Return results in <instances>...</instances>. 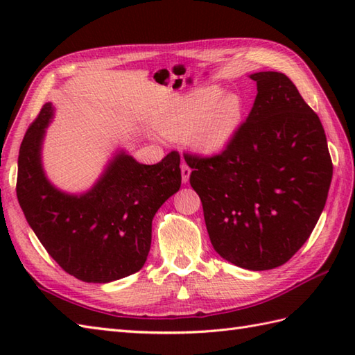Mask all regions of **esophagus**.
<instances>
[{"mask_svg": "<svg viewBox=\"0 0 355 355\" xmlns=\"http://www.w3.org/2000/svg\"><path fill=\"white\" fill-rule=\"evenodd\" d=\"M189 177H191V168L186 163H182V180H183V183L189 182Z\"/></svg>", "mask_w": 355, "mask_h": 355, "instance_id": "34e87169", "label": "esophagus"}]
</instances>
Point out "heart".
I'll return each mask as SVG.
<instances>
[{"label":"heart","instance_id":"obj_1","mask_svg":"<svg viewBox=\"0 0 355 355\" xmlns=\"http://www.w3.org/2000/svg\"><path fill=\"white\" fill-rule=\"evenodd\" d=\"M243 101L238 94H223L218 87H205L182 97L160 120V131L171 140L189 135L195 149L220 153L235 137L243 122Z\"/></svg>","mask_w":355,"mask_h":355}]
</instances>
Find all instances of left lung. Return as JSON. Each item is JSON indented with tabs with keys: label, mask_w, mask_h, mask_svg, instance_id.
I'll list each match as a JSON object with an SVG mask.
<instances>
[{
	"label": "left lung",
	"mask_w": 355,
	"mask_h": 355,
	"mask_svg": "<svg viewBox=\"0 0 355 355\" xmlns=\"http://www.w3.org/2000/svg\"><path fill=\"white\" fill-rule=\"evenodd\" d=\"M250 114L220 154H184L216 253L247 270L282 266L325 207L333 162L319 116L277 71L250 74Z\"/></svg>",
	"instance_id": "left-lung-1"
}]
</instances>
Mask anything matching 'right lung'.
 I'll return each mask as SVG.
<instances>
[{"label":"right lung","instance_id":"right-lung-1","mask_svg":"<svg viewBox=\"0 0 355 355\" xmlns=\"http://www.w3.org/2000/svg\"><path fill=\"white\" fill-rule=\"evenodd\" d=\"M51 117L45 103L19 148L17 197L28 225L59 267L80 281L107 284L135 273L148 258L155 212L182 186L180 154L140 164L122 150L93 189L65 193L41 164Z\"/></svg>","mask_w":355,"mask_h":355}]
</instances>
